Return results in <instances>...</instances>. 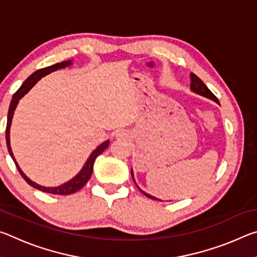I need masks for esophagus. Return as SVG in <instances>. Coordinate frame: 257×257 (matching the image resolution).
Returning <instances> with one entry per match:
<instances>
[{
	"label": "esophagus",
	"mask_w": 257,
	"mask_h": 257,
	"mask_svg": "<svg viewBox=\"0 0 257 257\" xmlns=\"http://www.w3.org/2000/svg\"><path fill=\"white\" fill-rule=\"evenodd\" d=\"M128 136V133L125 132V130H118V132H116V137H119V138H124V137H127Z\"/></svg>",
	"instance_id": "obj_1"
}]
</instances>
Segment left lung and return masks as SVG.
Instances as JSON below:
<instances>
[{"instance_id": "1", "label": "left lung", "mask_w": 257, "mask_h": 257, "mask_svg": "<svg viewBox=\"0 0 257 257\" xmlns=\"http://www.w3.org/2000/svg\"><path fill=\"white\" fill-rule=\"evenodd\" d=\"M190 89H191V92L196 93V94H198V95H202V96L206 97V98H210V99H212V101H214L215 103L219 104V99L216 98L215 95L213 94V93L211 92V90L207 88V86H206L205 84H204V82H203L201 79H199V78H198L196 75H195V73H193V72L190 73ZM132 176H133V179H134V181H135L133 169H132ZM135 184H136V181H135ZM136 186H137V184H136ZM137 187H138V186H137ZM138 189L141 190L142 193L144 194L146 197L152 198V199H156V201H161V199L156 198V197H154V196H152V195H150V194L145 193V191L142 190L141 188H139V187H138Z\"/></svg>"}]
</instances>
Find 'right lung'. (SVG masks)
I'll list each match as a JSON object with an SVG mask.
<instances>
[{
    "label": "right lung",
    "mask_w": 257,
    "mask_h": 257,
    "mask_svg": "<svg viewBox=\"0 0 257 257\" xmlns=\"http://www.w3.org/2000/svg\"><path fill=\"white\" fill-rule=\"evenodd\" d=\"M71 64H72L71 60L63 61V62H61V63H55V64H53V66L43 68V69H40V70L35 71L33 75H30L27 79L25 80V82L21 85L20 88L17 90L14 96H12L10 107H9V112H8V122H7V130H6L7 146H8L9 153H10L12 160H14V162L16 163V167H17V169H18V171L21 175V177H23L24 179L27 181L28 185L34 187V188L44 191V193H50V194H55V195H70V194L76 193V191L81 189L82 187L86 185V182L89 180L90 176H92L95 160H96V158L99 154L103 153L104 150L107 149L108 144H110V141H105L104 143H102L101 145L96 147V150H94L92 152V154L89 155L88 159H87L86 163L84 164V167H82L81 170L78 172L71 180H69L66 182V184L60 185L58 187H45V186H41V185L36 184V182H34L33 180H30L29 178L23 172V170H21L19 164L17 163L15 155H14V153H12L11 145H10V127H11L12 118H14V113H15L16 107H17V105H18L20 99L25 96V94H27L29 92V89H32L34 85L36 84V82L40 80L42 77L49 75V73L53 72V71L59 70V69H63L66 67L71 66Z\"/></svg>",
    "instance_id": "right-lung-1"
}]
</instances>
